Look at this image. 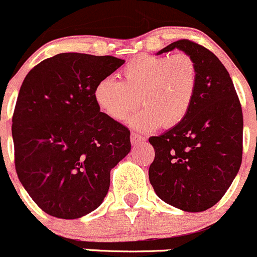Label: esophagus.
I'll list each match as a JSON object with an SVG mask.
<instances>
[{"mask_svg":"<svg viewBox=\"0 0 257 257\" xmlns=\"http://www.w3.org/2000/svg\"><path fill=\"white\" fill-rule=\"evenodd\" d=\"M147 142V138L140 136V134L138 133H132V143L133 144H142V143H145Z\"/></svg>","mask_w":257,"mask_h":257,"instance_id":"1","label":"esophagus"}]
</instances>
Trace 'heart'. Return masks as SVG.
I'll return each instance as SVG.
<instances>
[{
    "label": "heart",
    "mask_w": 257,
    "mask_h": 257,
    "mask_svg": "<svg viewBox=\"0 0 257 257\" xmlns=\"http://www.w3.org/2000/svg\"><path fill=\"white\" fill-rule=\"evenodd\" d=\"M121 77L99 80L93 88L94 102L115 120H125L142 103L145 108L132 119L139 129L180 124L191 110L198 86L196 61L182 51L138 55L124 65Z\"/></svg>",
    "instance_id": "obj_1"
}]
</instances>
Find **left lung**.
Listing matches in <instances>:
<instances>
[{
    "instance_id": "8db88e82",
    "label": "left lung",
    "mask_w": 257,
    "mask_h": 257,
    "mask_svg": "<svg viewBox=\"0 0 257 257\" xmlns=\"http://www.w3.org/2000/svg\"><path fill=\"white\" fill-rule=\"evenodd\" d=\"M175 48L196 61L198 86L185 119L149 138L155 150L149 180L167 204L185 212H203L220 201L241 165V104L228 70L212 51L181 39L158 55Z\"/></svg>"
}]
</instances>
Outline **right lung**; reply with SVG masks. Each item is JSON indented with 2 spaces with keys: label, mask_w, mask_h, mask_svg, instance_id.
Here are the masks:
<instances>
[{
  "label": "right lung",
  "mask_w": 257,
  "mask_h": 257,
  "mask_svg": "<svg viewBox=\"0 0 257 257\" xmlns=\"http://www.w3.org/2000/svg\"><path fill=\"white\" fill-rule=\"evenodd\" d=\"M124 60L61 53L24 79L12 117L15 166L37 206L76 219L103 202L110 170L131 151V132L102 113L93 88Z\"/></svg>",
  "instance_id": "obj_1"
}]
</instances>
